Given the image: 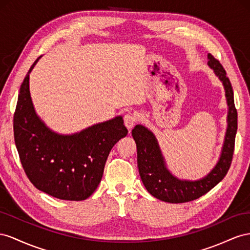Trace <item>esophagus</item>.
Here are the masks:
<instances>
[{
  "label": "esophagus",
  "instance_id": "esophagus-1",
  "mask_svg": "<svg viewBox=\"0 0 250 250\" xmlns=\"http://www.w3.org/2000/svg\"><path fill=\"white\" fill-rule=\"evenodd\" d=\"M124 121H125V125L127 127V129L131 130L132 127L135 125V124L137 123L136 114H134L132 112L126 113L124 117Z\"/></svg>",
  "mask_w": 250,
  "mask_h": 250
}]
</instances>
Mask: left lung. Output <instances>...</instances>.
<instances>
[{
	"label": "left lung",
	"instance_id": "1",
	"mask_svg": "<svg viewBox=\"0 0 250 250\" xmlns=\"http://www.w3.org/2000/svg\"><path fill=\"white\" fill-rule=\"evenodd\" d=\"M208 66L222 82L228 105L227 130L220 159L210 173L200 180H180L170 174L155 135L146 126L137 125L132 136L137 146L139 175L146 190L161 201L169 203L189 202L208 192L223 179L230 167L234 151V140L238 129V113L234 106L233 91L226 71L220 62L208 54Z\"/></svg>",
	"mask_w": 250,
	"mask_h": 250
}]
</instances>
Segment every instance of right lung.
<instances>
[{"label":"right lung","instance_id":"1","mask_svg":"<svg viewBox=\"0 0 250 250\" xmlns=\"http://www.w3.org/2000/svg\"><path fill=\"white\" fill-rule=\"evenodd\" d=\"M39 59L21 84L13 116L20 160L38 189L62 200L82 201L97 188L112 147L127 130L121 116L72 135L50 130L35 113L29 91V74Z\"/></svg>","mask_w":250,"mask_h":250}]
</instances>
